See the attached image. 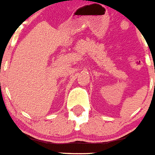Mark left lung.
<instances>
[{"label": "left lung", "mask_w": 155, "mask_h": 155, "mask_svg": "<svg viewBox=\"0 0 155 155\" xmlns=\"http://www.w3.org/2000/svg\"><path fill=\"white\" fill-rule=\"evenodd\" d=\"M154 86H155V83H154Z\"/></svg>", "instance_id": "obj_1"}]
</instances>
